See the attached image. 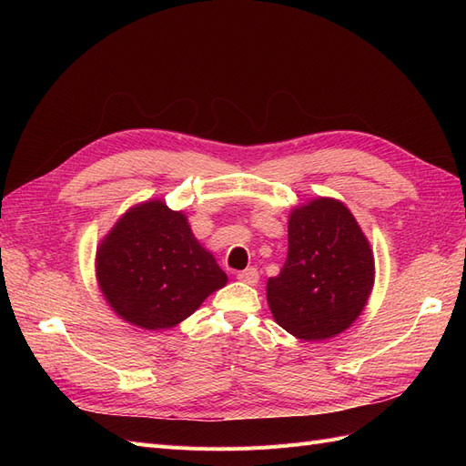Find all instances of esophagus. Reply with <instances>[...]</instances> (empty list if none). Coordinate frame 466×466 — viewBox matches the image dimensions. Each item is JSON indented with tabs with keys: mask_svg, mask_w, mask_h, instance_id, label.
Instances as JSON below:
<instances>
[{
	"mask_svg": "<svg viewBox=\"0 0 466 466\" xmlns=\"http://www.w3.org/2000/svg\"><path fill=\"white\" fill-rule=\"evenodd\" d=\"M258 270L257 268H247V270H243V272H238L237 274V279L238 281H243V284H248V286H255V284H258Z\"/></svg>",
	"mask_w": 466,
	"mask_h": 466,
	"instance_id": "obj_1",
	"label": "esophagus"
}]
</instances>
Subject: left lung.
Instances as JSON below:
<instances>
[{
    "instance_id": "left-lung-1",
    "label": "left lung",
    "mask_w": 466,
    "mask_h": 466,
    "mask_svg": "<svg viewBox=\"0 0 466 466\" xmlns=\"http://www.w3.org/2000/svg\"><path fill=\"white\" fill-rule=\"evenodd\" d=\"M375 281V258L351 211L334 198L291 209L288 258L266 284L281 329L305 342L327 340L361 315Z\"/></svg>"
}]
</instances>
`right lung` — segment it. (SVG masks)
Here are the masks:
<instances>
[{"instance_id": "1", "label": "right lung", "mask_w": 466, "mask_h": 466, "mask_svg": "<svg viewBox=\"0 0 466 466\" xmlns=\"http://www.w3.org/2000/svg\"><path fill=\"white\" fill-rule=\"evenodd\" d=\"M95 268L112 311L146 330L177 327L228 284L187 216L161 200L126 211L96 247Z\"/></svg>"}]
</instances>
